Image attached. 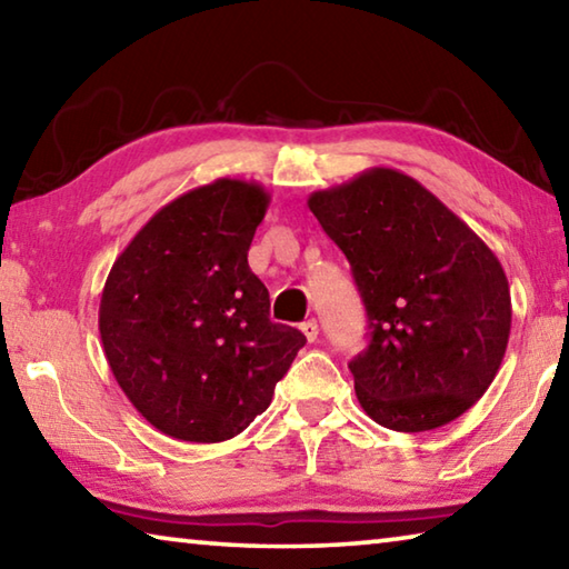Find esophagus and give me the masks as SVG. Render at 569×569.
I'll return each instance as SVG.
<instances>
[{
    "label": "esophagus",
    "instance_id": "34e87169",
    "mask_svg": "<svg viewBox=\"0 0 569 569\" xmlns=\"http://www.w3.org/2000/svg\"><path fill=\"white\" fill-rule=\"evenodd\" d=\"M301 331H303V336H306L308 341H316V339H319V323H316L313 319L303 321V323H301Z\"/></svg>",
    "mask_w": 569,
    "mask_h": 569
}]
</instances>
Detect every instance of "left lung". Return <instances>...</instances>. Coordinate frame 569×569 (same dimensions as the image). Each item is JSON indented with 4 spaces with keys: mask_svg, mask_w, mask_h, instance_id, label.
Wrapping results in <instances>:
<instances>
[{
    "mask_svg": "<svg viewBox=\"0 0 569 569\" xmlns=\"http://www.w3.org/2000/svg\"><path fill=\"white\" fill-rule=\"evenodd\" d=\"M308 208L349 258L369 316V346L349 363L363 411L429 431L475 407L512 329L505 268L485 240L391 168L313 192Z\"/></svg>",
    "mask_w": 569,
    "mask_h": 569,
    "instance_id": "8db88e82",
    "label": "left lung"
}]
</instances>
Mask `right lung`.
Here are the masks:
<instances>
[{
	"mask_svg": "<svg viewBox=\"0 0 569 569\" xmlns=\"http://www.w3.org/2000/svg\"><path fill=\"white\" fill-rule=\"evenodd\" d=\"M271 196L220 178L160 208L112 263L100 339L124 397L162 435L216 445L268 409L306 343L271 321L248 248Z\"/></svg>",
	"mask_w": 569,
	"mask_h": 569,
	"instance_id": "right-lung-1",
	"label": "right lung"
}]
</instances>
